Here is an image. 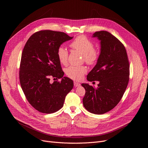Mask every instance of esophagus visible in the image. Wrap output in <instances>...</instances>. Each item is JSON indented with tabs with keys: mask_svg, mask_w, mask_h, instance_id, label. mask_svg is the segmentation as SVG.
I'll use <instances>...</instances> for the list:
<instances>
[{
	"mask_svg": "<svg viewBox=\"0 0 148 148\" xmlns=\"http://www.w3.org/2000/svg\"><path fill=\"white\" fill-rule=\"evenodd\" d=\"M74 86L75 87H79L81 86V84L77 82H74Z\"/></svg>",
	"mask_w": 148,
	"mask_h": 148,
	"instance_id": "34e87169",
	"label": "esophagus"
}]
</instances>
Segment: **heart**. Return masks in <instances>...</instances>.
<instances>
[{
    "label": "heart",
    "instance_id": "1",
    "mask_svg": "<svg viewBox=\"0 0 148 148\" xmlns=\"http://www.w3.org/2000/svg\"><path fill=\"white\" fill-rule=\"evenodd\" d=\"M70 47L79 52L84 57V61L88 65H93L97 62L99 58L98 51L94 49L93 42L84 36L76 37L70 45ZM57 56L61 64L66 65L68 62L69 52L67 49L62 46L58 47ZM87 72V69L84 66H71L66 70L67 75L75 80L81 79L84 74Z\"/></svg>",
    "mask_w": 148,
    "mask_h": 148
}]
</instances>
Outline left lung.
<instances>
[{"label": "left lung", "mask_w": 148, "mask_h": 148, "mask_svg": "<svg viewBox=\"0 0 148 148\" xmlns=\"http://www.w3.org/2000/svg\"><path fill=\"white\" fill-rule=\"evenodd\" d=\"M100 40L101 53L97 64L88 73V81H98L97 88L82 84L85 88L82 99L85 108L94 114H103L112 110L121 101L130 79V63L123 45L107 31L92 35Z\"/></svg>", "instance_id": "1"}]
</instances>
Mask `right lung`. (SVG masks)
Returning <instances> with one entry per match:
<instances>
[{"label": "right lung", "mask_w": 148, "mask_h": 148, "mask_svg": "<svg viewBox=\"0 0 148 148\" xmlns=\"http://www.w3.org/2000/svg\"><path fill=\"white\" fill-rule=\"evenodd\" d=\"M66 33L41 30L27 41L21 57L19 79L26 99L38 111L51 114L60 110L73 81L63 77L57 50L64 42L72 39ZM53 76L61 82H49Z\"/></svg>", "instance_id": "add662e5"}]
</instances>
